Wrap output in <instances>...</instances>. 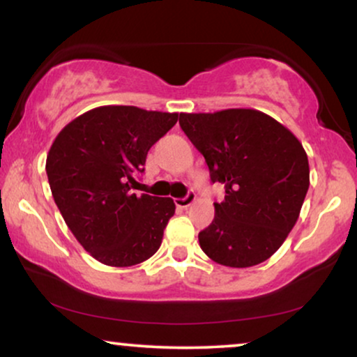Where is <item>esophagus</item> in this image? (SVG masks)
<instances>
[{
    "mask_svg": "<svg viewBox=\"0 0 357 357\" xmlns=\"http://www.w3.org/2000/svg\"><path fill=\"white\" fill-rule=\"evenodd\" d=\"M195 199H197V195H195L193 192H188L187 197L175 198V204H177V208H188L190 204L195 203Z\"/></svg>",
    "mask_w": 357,
    "mask_h": 357,
    "instance_id": "obj_1",
    "label": "esophagus"
}]
</instances>
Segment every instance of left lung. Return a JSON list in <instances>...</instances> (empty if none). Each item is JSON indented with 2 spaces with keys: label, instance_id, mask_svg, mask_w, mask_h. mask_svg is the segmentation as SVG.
<instances>
[{
  "label": "left lung",
  "instance_id": "8db88e82",
  "mask_svg": "<svg viewBox=\"0 0 357 357\" xmlns=\"http://www.w3.org/2000/svg\"><path fill=\"white\" fill-rule=\"evenodd\" d=\"M178 123L204 155L211 182L226 188L213 222L198 234L202 250L231 268L268 260L289 236L309 190L301 141L255 109L180 114Z\"/></svg>",
  "mask_w": 357,
  "mask_h": 357
}]
</instances>
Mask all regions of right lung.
<instances>
[{
	"mask_svg": "<svg viewBox=\"0 0 357 357\" xmlns=\"http://www.w3.org/2000/svg\"><path fill=\"white\" fill-rule=\"evenodd\" d=\"M178 114L104 105L76 116L53 141L47 175L73 236L97 261L133 266L159 250L172 198L136 197V175Z\"/></svg>",
	"mask_w": 357,
	"mask_h": 357,
	"instance_id": "obj_1",
	"label": "right lung"
}]
</instances>
